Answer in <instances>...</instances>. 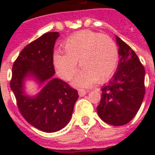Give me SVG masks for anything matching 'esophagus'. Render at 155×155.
Masks as SVG:
<instances>
[{
	"label": "esophagus",
	"instance_id": "34e87169",
	"mask_svg": "<svg viewBox=\"0 0 155 155\" xmlns=\"http://www.w3.org/2000/svg\"><path fill=\"white\" fill-rule=\"evenodd\" d=\"M78 93H79V95L80 96H84V95H85L86 94V91H84V90H81V89H80L79 91H78Z\"/></svg>",
	"mask_w": 155,
	"mask_h": 155
}]
</instances>
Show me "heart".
Here are the masks:
<instances>
[{"label":"heart","mask_w":155,"mask_h":155,"mask_svg":"<svg viewBox=\"0 0 155 155\" xmlns=\"http://www.w3.org/2000/svg\"><path fill=\"white\" fill-rule=\"evenodd\" d=\"M64 52H55L53 64L57 74L65 81L71 80L77 71V61L82 68L73 84L89 87L104 83L114 74L119 62V50L110 37L91 31H81L66 40Z\"/></svg>","instance_id":"obj_1"}]
</instances>
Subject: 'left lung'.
Listing matches in <instances>:
<instances>
[{
	"label": "left lung",
	"mask_w": 155,
	"mask_h": 155,
	"mask_svg": "<svg viewBox=\"0 0 155 155\" xmlns=\"http://www.w3.org/2000/svg\"><path fill=\"white\" fill-rule=\"evenodd\" d=\"M120 61L107 85L101 88L97 113L101 120L114 126L129 123L135 116L145 93V71L135 52L116 36Z\"/></svg>",
	"instance_id": "obj_1"
}]
</instances>
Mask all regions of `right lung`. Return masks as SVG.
I'll use <instances>...</instances> for the list:
<instances>
[{
	"instance_id": "obj_1",
	"label": "right lung",
	"mask_w": 155,
	"mask_h": 155,
	"mask_svg": "<svg viewBox=\"0 0 155 155\" xmlns=\"http://www.w3.org/2000/svg\"><path fill=\"white\" fill-rule=\"evenodd\" d=\"M58 32H47L27 45L12 67L11 89L25 120L47 133L66 126L72 116L78 92L62 80L54 78L53 51ZM33 78L41 86L35 97L25 93V81Z\"/></svg>"
}]
</instances>
